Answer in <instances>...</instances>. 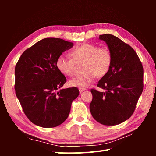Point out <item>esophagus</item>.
<instances>
[{
    "label": "esophagus",
    "mask_w": 156,
    "mask_h": 156,
    "mask_svg": "<svg viewBox=\"0 0 156 156\" xmlns=\"http://www.w3.org/2000/svg\"><path fill=\"white\" fill-rule=\"evenodd\" d=\"M84 90H86V88H79V91H80V93L82 92H84Z\"/></svg>",
    "instance_id": "1"
}]
</instances>
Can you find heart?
<instances>
[{
	"label": "heart",
	"mask_w": 156,
	"mask_h": 156,
	"mask_svg": "<svg viewBox=\"0 0 156 156\" xmlns=\"http://www.w3.org/2000/svg\"><path fill=\"white\" fill-rule=\"evenodd\" d=\"M72 59L59 55L56 60V67L63 74L72 76L74 74V62H84L82 70L84 72L69 80L72 87H86L92 83L96 76L101 78L107 74L112 63L110 51L90 44H82L71 51Z\"/></svg>",
	"instance_id": "obj_1"
}]
</instances>
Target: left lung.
<instances>
[{
    "label": "left lung",
    "instance_id": "8db88e82",
    "mask_svg": "<svg viewBox=\"0 0 156 156\" xmlns=\"http://www.w3.org/2000/svg\"><path fill=\"white\" fill-rule=\"evenodd\" d=\"M112 55L111 68L92 89L90 111L96 121L105 125H116L133 113L144 88V69L136 52L120 39L111 34L99 35Z\"/></svg>",
    "mask_w": 156,
    "mask_h": 156
}]
</instances>
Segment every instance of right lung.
<instances>
[{
    "label": "right lung",
    "mask_w": 156,
    "mask_h": 156,
    "mask_svg": "<svg viewBox=\"0 0 156 156\" xmlns=\"http://www.w3.org/2000/svg\"><path fill=\"white\" fill-rule=\"evenodd\" d=\"M73 46L62 39H43L26 49L16 63V97L25 115L39 127H55L64 122L79 95L76 87L58 90L66 78L56 67V60Z\"/></svg>",
    "instance_id": "obj_1"
}]
</instances>
